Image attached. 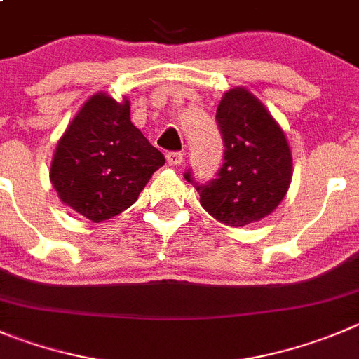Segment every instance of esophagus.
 <instances>
[{"label":"esophagus","instance_id":"esophagus-1","mask_svg":"<svg viewBox=\"0 0 359 359\" xmlns=\"http://www.w3.org/2000/svg\"><path fill=\"white\" fill-rule=\"evenodd\" d=\"M184 161V154L182 152H168L166 154V163L170 164V166H177V164H180Z\"/></svg>","mask_w":359,"mask_h":359}]
</instances>
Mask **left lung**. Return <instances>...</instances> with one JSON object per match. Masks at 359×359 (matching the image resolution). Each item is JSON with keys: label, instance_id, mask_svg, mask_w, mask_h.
Listing matches in <instances>:
<instances>
[{"label": "left lung", "instance_id": "obj_1", "mask_svg": "<svg viewBox=\"0 0 359 359\" xmlns=\"http://www.w3.org/2000/svg\"><path fill=\"white\" fill-rule=\"evenodd\" d=\"M225 152L216 179L200 184L187 170L184 179L200 193L203 209L229 226L269 216L292 179L285 134L262 102L244 88L225 93L216 111Z\"/></svg>", "mask_w": 359, "mask_h": 359}]
</instances>
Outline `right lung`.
Instances as JSON below:
<instances>
[{
  "mask_svg": "<svg viewBox=\"0 0 359 359\" xmlns=\"http://www.w3.org/2000/svg\"><path fill=\"white\" fill-rule=\"evenodd\" d=\"M164 156L130 122L129 100L90 97L60 138L51 182L65 205L93 223L129 209Z\"/></svg>",
  "mask_w": 359,
  "mask_h": 359,
  "instance_id": "1",
  "label": "right lung"
}]
</instances>
